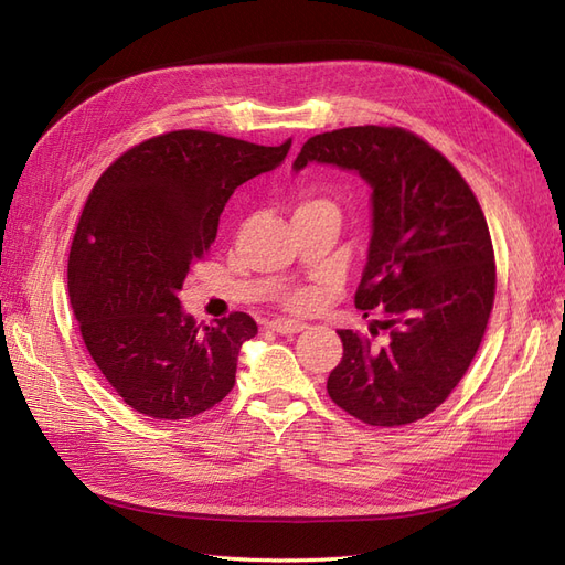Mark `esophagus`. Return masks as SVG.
<instances>
[{
  "label": "esophagus",
  "instance_id": "esophagus-1",
  "mask_svg": "<svg viewBox=\"0 0 565 565\" xmlns=\"http://www.w3.org/2000/svg\"><path fill=\"white\" fill-rule=\"evenodd\" d=\"M268 328H270L273 332H280V334H297V332H303V330H306V322L278 318V320H270Z\"/></svg>",
  "mask_w": 565,
  "mask_h": 565
}]
</instances>
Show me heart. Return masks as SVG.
<instances>
[{"label":"heart","instance_id":"obj_1","mask_svg":"<svg viewBox=\"0 0 565 565\" xmlns=\"http://www.w3.org/2000/svg\"><path fill=\"white\" fill-rule=\"evenodd\" d=\"M313 210H334V207H332V202L316 198V200H303V202L299 204L297 214H299V212H313ZM287 301H289V306H292V309H306V306H309V303L313 301V295H311V292H297V295L289 297Z\"/></svg>","mask_w":565,"mask_h":565}]
</instances>
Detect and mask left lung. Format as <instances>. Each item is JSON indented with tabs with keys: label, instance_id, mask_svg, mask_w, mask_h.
<instances>
[{
	"label": "left lung",
	"instance_id": "8db88e82",
	"mask_svg": "<svg viewBox=\"0 0 565 565\" xmlns=\"http://www.w3.org/2000/svg\"><path fill=\"white\" fill-rule=\"evenodd\" d=\"M332 164L370 185V245L355 306L380 309L386 344L337 330L344 344L330 398L370 426L417 422L450 396L481 347L494 299V254L481 204L457 169L398 127H349L303 143L292 169ZM377 332V330H372Z\"/></svg>",
	"mask_w": 565,
	"mask_h": 565
}]
</instances>
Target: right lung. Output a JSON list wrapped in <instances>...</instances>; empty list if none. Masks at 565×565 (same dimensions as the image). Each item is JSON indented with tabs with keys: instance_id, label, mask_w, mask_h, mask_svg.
<instances>
[{
	"instance_id": "1",
	"label": "right lung",
	"mask_w": 565,
	"mask_h": 565,
	"mask_svg": "<svg viewBox=\"0 0 565 565\" xmlns=\"http://www.w3.org/2000/svg\"><path fill=\"white\" fill-rule=\"evenodd\" d=\"M289 146L169 131L127 150L96 181L71 247L67 292L94 363L136 413L188 419L228 396L256 322L231 313L200 332L179 295L235 188L276 169Z\"/></svg>"
}]
</instances>
